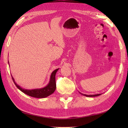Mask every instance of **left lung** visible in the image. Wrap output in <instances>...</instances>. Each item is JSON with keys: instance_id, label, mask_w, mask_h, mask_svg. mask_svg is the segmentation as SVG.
<instances>
[{"instance_id": "1", "label": "left lung", "mask_w": 128, "mask_h": 128, "mask_svg": "<svg viewBox=\"0 0 128 128\" xmlns=\"http://www.w3.org/2000/svg\"><path fill=\"white\" fill-rule=\"evenodd\" d=\"M79 93L80 94H81L82 95H83V96H86V97H96V96H100V95L101 94H81V92H79Z\"/></svg>"}]
</instances>
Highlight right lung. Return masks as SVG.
<instances>
[{
    "label": "right lung",
    "instance_id": "1",
    "mask_svg": "<svg viewBox=\"0 0 128 128\" xmlns=\"http://www.w3.org/2000/svg\"><path fill=\"white\" fill-rule=\"evenodd\" d=\"M8 62H9V61H8ZM59 68L56 69L52 72L50 77V82H49L48 85L44 87V88H36L32 90L24 89L22 88H21L20 86H18V84L15 82L14 78L12 75V77L15 85L21 91H22L24 94H28L30 96L38 98H45L49 96L50 95L52 94L53 92L55 91L56 89V74Z\"/></svg>",
    "mask_w": 128,
    "mask_h": 128
}]
</instances>
